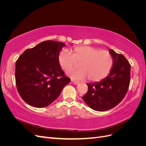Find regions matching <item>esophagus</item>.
Returning <instances> with one entry per match:
<instances>
[{"mask_svg":"<svg viewBox=\"0 0 146 146\" xmlns=\"http://www.w3.org/2000/svg\"><path fill=\"white\" fill-rule=\"evenodd\" d=\"M71 82L74 84V85H78V84L79 83L78 82H76V81H74V80H71Z\"/></svg>","mask_w":146,"mask_h":146,"instance_id":"esophagus-1","label":"esophagus"}]
</instances>
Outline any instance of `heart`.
I'll return each instance as SVG.
<instances>
[{
    "label": "heart",
    "instance_id": "b5f03b06",
    "mask_svg": "<svg viewBox=\"0 0 146 146\" xmlns=\"http://www.w3.org/2000/svg\"><path fill=\"white\" fill-rule=\"evenodd\" d=\"M71 55L67 50L61 51L58 57L61 68L72 69L79 63L80 68L66 72L72 79L82 80L88 77L91 82H98L107 77L113 66V58L108 51L99 50L89 46L74 47Z\"/></svg>",
    "mask_w": 146,
    "mask_h": 146
}]
</instances>
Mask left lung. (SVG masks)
Returning a JSON list of instances; mask_svg holds the SVG:
<instances>
[{"label":"left lung","mask_w":146,"mask_h":146,"mask_svg":"<svg viewBox=\"0 0 146 146\" xmlns=\"http://www.w3.org/2000/svg\"><path fill=\"white\" fill-rule=\"evenodd\" d=\"M113 66L108 76L100 82L86 83L87 93L82 97L89 107L98 111H106L116 106L124 98L130 81L131 66L125 57L109 50Z\"/></svg>","instance_id":"obj_1"}]
</instances>
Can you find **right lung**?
I'll list each match as a JSON object with an SVG mask.
<instances>
[{"label":"right lung","mask_w":146,"mask_h":146,"mask_svg":"<svg viewBox=\"0 0 146 146\" xmlns=\"http://www.w3.org/2000/svg\"><path fill=\"white\" fill-rule=\"evenodd\" d=\"M66 44L48 40L26 50L16 63L17 91L34 107H47L58 98L70 82L59 64L58 57Z\"/></svg>","instance_id":"1"}]
</instances>
